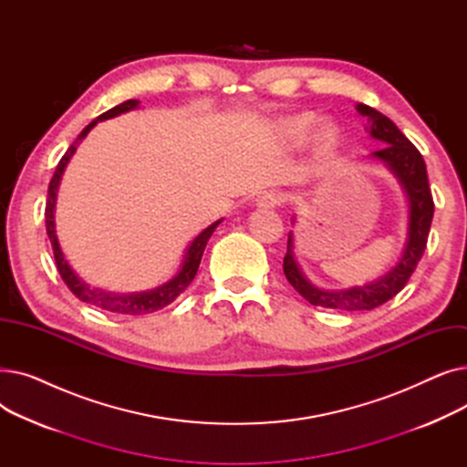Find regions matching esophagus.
Here are the masks:
<instances>
[{"instance_id": "esophagus-1", "label": "esophagus", "mask_w": 467, "mask_h": 467, "mask_svg": "<svg viewBox=\"0 0 467 467\" xmlns=\"http://www.w3.org/2000/svg\"><path fill=\"white\" fill-rule=\"evenodd\" d=\"M285 202V194L278 189H271V191H265L259 201H257V206L259 208H276V206H282Z\"/></svg>"}]
</instances>
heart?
<instances>
[{
  "label": "heart",
  "instance_id": "b5f03b06",
  "mask_svg": "<svg viewBox=\"0 0 467 467\" xmlns=\"http://www.w3.org/2000/svg\"><path fill=\"white\" fill-rule=\"evenodd\" d=\"M312 125H314V115L303 113V115H299V117L289 120L287 130H289V134H291L293 138H303V136L312 129ZM317 140H320V145H322V147H329V145L335 141V129L329 127V125L324 127V129L320 130V134H317Z\"/></svg>",
  "mask_w": 467,
  "mask_h": 467
}]
</instances>
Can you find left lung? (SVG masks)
<instances>
[{
    "label": "left lung",
    "instance_id": "obj_1",
    "mask_svg": "<svg viewBox=\"0 0 467 467\" xmlns=\"http://www.w3.org/2000/svg\"><path fill=\"white\" fill-rule=\"evenodd\" d=\"M358 111L367 117L369 134L382 141V150L373 151L375 159H380L401 182L409 196V240L400 263L382 278L363 287H352L347 291H324L312 285L293 259V238H287V252L284 257V275L297 293L314 306L335 310H373L405 287L416 265L422 259L428 234L433 217V196L428 183L426 162L420 151L405 138V134L386 115L371 106L358 104Z\"/></svg>",
    "mask_w": 467,
    "mask_h": 467
}]
</instances>
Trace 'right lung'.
I'll return each mask as SVG.
<instances>
[{
	"instance_id": "right-lung-1",
	"label": "right lung",
	"mask_w": 467,
	"mask_h": 467,
	"mask_svg": "<svg viewBox=\"0 0 467 467\" xmlns=\"http://www.w3.org/2000/svg\"><path fill=\"white\" fill-rule=\"evenodd\" d=\"M138 106V100H127L122 102L115 108H111L109 111L102 113L98 119H94L90 125H87L83 129V132L78 136V140L73 141L69 145V150L64 153V157L60 159L57 170H55V176L51 180V183H48V192H47V204H45V225H47V234H48V240H51V246H53V254H55V261H57V268L58 273L64 280V284L67 285V289L76 296L79 301L83 303H88V305H94L98 308L102 310H108V312H115V314H127V316H143V314H150V312H155V310H161L164 308L166 305H170L171 301H174L178 296H182V293L187 289V285L192 282V278L196 276V271H199V265H201V259H202V254H204V248L206 244L212 236V233L215 231V227L221 223V219L215 221V223H212L208 229H204L199 236H196L191 246L185 254V259H183V265L180 268V273L171 278L170 282H166L164 285L157 287V289H151V291H143V293H132V296H117V293H108V291H102V289H94L90 287L88 284H85L83 280L78 278V275L71 271L67 261L64 259L62 255V250L58 246V240H57V234H55V202H57V189H58V183H60V178L64 174V168L66 164L69 162L71 155L76 153L78 145L83 141V138L90 132V129L96 125L98 120H104V119H109V117H115L119 113H125V111H130Z\"/></svg>"
}]
</instances>
